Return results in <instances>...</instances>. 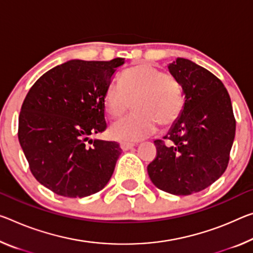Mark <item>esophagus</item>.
<instances>
[{
    "instance_id": "34e87169",
    "label": "esophagus",
    "mask_w": 253,
    "mask_h": 253,
    "mask_svg": "<svg viewBox=\"0 0 253 253\" xmlns=\"http://www.w3.org/2000/svg\"><path fill=\"white\" fill-rule=\"evenodd\" d=\"M135 146L134 143H127V142H123L120 144V147H122L123 151H128L130 150V148H133Z\"/></svg>"
}]
</instances>
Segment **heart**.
<instances>
[{
    "mask_svg": "<svg viewBox=\"0 0 253 253\" xmlns=\"http://www.w3.org/2000/svg\"><path fill=\"white\" fill-rule=\"evenodd\" d=\"M130 101L135 111L110 128L111 137L118 141L145 138L154 133L158 124L163 127L172 125L184 108L177 80L150 64L127 69L120 78V86L111 84L103 95V107L111 118L125 115Z\"/></svg>",
    "mask_w": 253,
    "mask_h": 253,
    "instance_id": "1",
    "label": "heart"
}]
</instances>
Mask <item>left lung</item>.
<instances>
[{
    "mask_svg": "<svg viewBox=\"0 0 253 253\" xmlns=\"http://www.w3.org/2000/svg\"><path fill=\"white\" fill-rule=\"evenodd\" d=\"M181 85L184 108L163 139L147 172L159 189L187 196L210 187L225 172L235 136V118L224 84L186 58L169 66Z\"/></svg>",
    "mask_w": 253,
    "mask_h": 253,
    "instance_id": "left-lung-1",
    "label": "left lung"
}]
</instances>
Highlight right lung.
<instances>
[{"instance_id":"right-lung-1","label":"right lung","mask_w":253,"mask_h":253,"mask_svg":"<svg viewBox=\"0 0 253 253\" xmlns=\"http://www.w3.org/2000/svg\"><path fill=\"white\" fill-rule=\"evenodd\" d=\"M125 58L72 59L36 81L19 116L18 137L31 173L55 194L82 198L102 189L122 153L106 130L103 95Z\"/></svg>"}]
</instances>
